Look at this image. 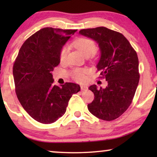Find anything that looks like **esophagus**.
<instances>
[{
	"label": "esophagus",
	"instance_id": "obj_1",
	"mask_svg": "<svg viewBox=\"0 0 157 157\" xmlns=\"http://www.w3.org/2000/svg\"><path fill=\"white\" fill-rule=\"evenodd\" d=\"M81 91H86V90H88V86H86L85 85H81Z\"/></svg>",
	"mask_w": 157,
	"mask_h": 157
}]
</instances>
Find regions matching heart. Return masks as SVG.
I'll use <instances>...</instances> for the list:
<instances>
[{"instance_id":"1","label":"heart","mask_w":157,"mask_h":157,"mask_svg":"<svg viewBox=\"0 0 157 157\" xmlns=\"http://www.w3.org/2000/svg\"><path fill=\"white\" fill-rule=\"evenodd\" d=\"M75 48L83 53L85 56H90L96 51V46L95 42L93 40L88 38H78L73 43ZM68 53V49L66 47H63L60 51L59 59L61 62H64L66 60ZM86 68H74L72 71L71 75L74 80L77 81H83L85 80V75L87 73Z\"/></svg>"}]
</instances>
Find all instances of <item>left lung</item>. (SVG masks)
Instances as JSON below:
<instances>
[{
  "instance_id": "left-lung-1",
  "label": "left lung",
  "mask_w": 157,
  "mask_h": 157,
  "mask_svg": "<svg viewBox=\"0 0 157 157\" xmlns=\"http://www.w3.org/2000/svg\"><path fill=\"white\" fill-rule=\"evenodd\" d=\"M79 33L98 44L101 56L96 68L101 78L108 82L105 89L95 84L89 88L94 99L88 104V109L98 119L112 121L127 110L138 86L136 52L124 35L106 27L83 29Z\"/></svg>"
}]
</instances>
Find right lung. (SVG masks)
<instances>
[{"mask_svg": "<svg viewBox=\"0 0 157 157\" xmlns=\"http://www.w3.org/2000/svg\"><path fill=\"white\" fill-rule=\"evenodd\" d=\"M77 30L44 28L28 38L13 67L16 93L26 112L40 123L51 124L66 111L78 84L53 85L52 72L60 63L62 47Z\"/></svg>", "mask_w": 157, "mask_h": 157, "instance_id": "obj_1", "label": "right lung"}]
</instances>
